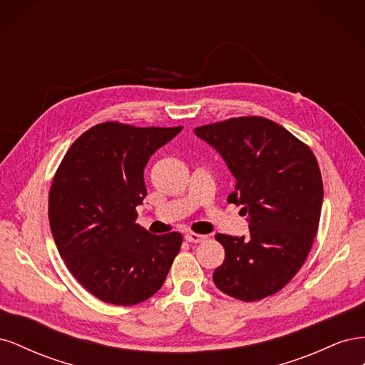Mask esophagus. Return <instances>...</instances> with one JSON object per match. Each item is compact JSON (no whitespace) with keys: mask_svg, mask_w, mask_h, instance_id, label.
Instances as JSON below:
<instances>
[{"mask_svg":"<svg viewBox=\"0 0 365 365\" xmlns=\"http://www.w3.org/2000/svg\"><path fill=\"white\" fill-rule=\"evenodd\" d=\"M184 237L187 242H190V244H200V242H204L207 239V236L196 235V233H187Z\"/></svg>","mask_w":365,"mask_h":365,"instance_id":"1","label":"esophagus"}]
</instances>
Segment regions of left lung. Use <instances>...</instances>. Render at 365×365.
Returning <instances> with one entry per match:
<instances>
[{"instance_id":"8db88e82","label":"left lung","mask_w":365,"mask_h":365,"mask_svg":"<svg viewBox=\"0 0 365 365\" xmlns=\"http://www.w3.org/2000/svg\"><path fill=\"white\" fill-rule=\"evenodd\" d=\"M236 178L227 201L248 215L250 235H216L225 260L213 282L230 297L256 302L280 291L302 268L318 230L323 180L317 158L289 130L263 117L195 128Z\"/></svg>"}]
</instances>
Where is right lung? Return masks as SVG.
<instances>
[{
	"instance_id": "add662e5",
	"label": "right lung",
	"mask_w": 365,
	"mask_h": 365,
	"mask_svg": "<svg viewBox=\"0 0 365 365\" xmlns=\"http://www.w3.org/2000/svg\"><path fill=\"white\" fill-rule=\"evenodd\" d=\"M178 128L96 125L77 138L54 175L50 228L61 257L98 300L132 306L148 300L180 252V233L150 235L137 224L149 158Z\"/></svg>"
}]
</instances>
